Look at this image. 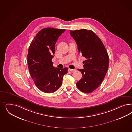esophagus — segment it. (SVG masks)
<instances>
[{
	"instance_id": "34e87169",
	"label": "esophagus",
	"mask_w": 132,
	"mask_h": 132,
	"mask_svg": "<svg viewBox=\"0 0 132 132\" xmlns=\"http://www.w3.org/2000/svg\"><path fill=\"white\" fill-rule=\"evenodd\" d=\"M68 71H71V72H74V71H76V69H70V68H69Z\"/></svg>"
}]
</instances>
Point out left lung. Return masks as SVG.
I'll use <instances>...</instances> for the list:
<instances>
[{
    "mask_svg": "<svg viewBox=\"0 0 132 132\" xmlns=\"http://www.w3.org/2000/svg\"><path fill=\"white\" fill-rule=\"evenodd\" d=\"M70 34L76 42L78 50L86 58L82 69H78L82 76L77 82L78 89L89 93L101 84L107 72L109 56L101 40L91 30H70Z\"/></svg>",
    "mask_w": 132,
    "mask_h": 132,
    "instance_id": "left-lung-1",
    "label": "left lung"
}]
</instances>
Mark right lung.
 Here are the masks:
<instances>
[{"label": "right lung", "instance_id": "right-lung-1", "mask_svg": "<svg viewBox=\"0 0 132 132\" xmlns=\"http://www.w3.org/2000/svg\"><path fill=\"white\" fill-rule=\"evenodd\" d=\"M65 30L47 28L39 31L30 43L27 56L30 75L36 87L47 93L56 91L62 85L67 68L53 66L56 42Z\"/></svg>", "mask_w": 132, "mask_h": 132}]
</instances>
